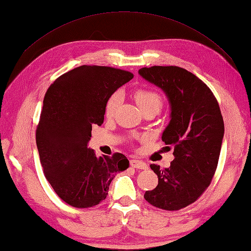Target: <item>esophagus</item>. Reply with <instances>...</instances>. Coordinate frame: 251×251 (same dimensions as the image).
I'll list each match as a JSON object with an SVG mask.
<instances>
[{
	"label": "esophagus",
	"mask_w": 251,
	"mask_h": 251,
	"mask_svg": "<svg viewBox=\"0 0 251 251\" xmlns=\"http://www.w3.org/2000/svg\"><path fill=\"white\" fill-rule=\"evenodd\" d=\"M130 166L133 168H136V169H140V170H146L147 169V165L144 161L140 160H136V159H133L130 160Z\"/></svg>",
	"instance_id": "esophagus-1"
}]
</instances>
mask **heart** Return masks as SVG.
I'll return each instance as SVG.
<instances>
[{
  "label": "heart",
  "instance_id": "b5f03b06",
  "mask_svg": "<svg viewBox=\"0 0 251 251\" xmlns=\"http://www.w3.org/2000/svg\"><path fill=\"white\" fill-rule=\"evenodd\" d=\"M134 98L136 100V103L138 104L141 111L146 110H156L159 112V110L163 105V100L160 93H158L157 91L151 89H137L134 92ZM121 101V93L120 92H114L110 97H108L107 101L105 103V115L111 117L114 115V113L116 112L118 104Z\"/></svg>",
  "mask_w": 251,
  "mask_h": 251
}]
</instances>
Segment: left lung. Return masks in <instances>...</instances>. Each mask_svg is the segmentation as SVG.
<instances>
[{"label":"left lung","instance_id":"1","mask_svg":"<svg viewBox=\"0 0 251 251\" xmlns=\"http://www.w3.org/2000/svg\"><path fill=\"white\" fill-rule=\"evenodd\" d=\"M139 75L161 88L171 104V121L162 140L173 147L170 167L150 168L158 184L144 198L152 206L177 211L194 203L211 184L220 159L224 121L211 89L190 71L176 66L141 68Z\"/></svg>","mask_w":251,"mask_h":251}]
</instances>
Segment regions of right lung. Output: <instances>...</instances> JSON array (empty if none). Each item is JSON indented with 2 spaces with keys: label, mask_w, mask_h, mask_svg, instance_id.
Returning <instances> with one entry per match:
<instances>
[{
  "label": "right lung",
  "mask_w": 251,
  "mask_h": 251,
  "mask_svg": "<svg viewBox=\"0 0 251 251\" xmlns=\"http://www.w3.org/2000/svg\"><path fill=\"white\" fill-rule=\"evenodd\" d=\"M134 78L129 71L81 66L49 86L36 129L44 175L63 202L76 208L100 204L116 172L129 161L123 153L98 158L88 148L93 125H102L112 93Z\"/></svg>",
  "instance_id": "obj_1"
}]
</instances>
